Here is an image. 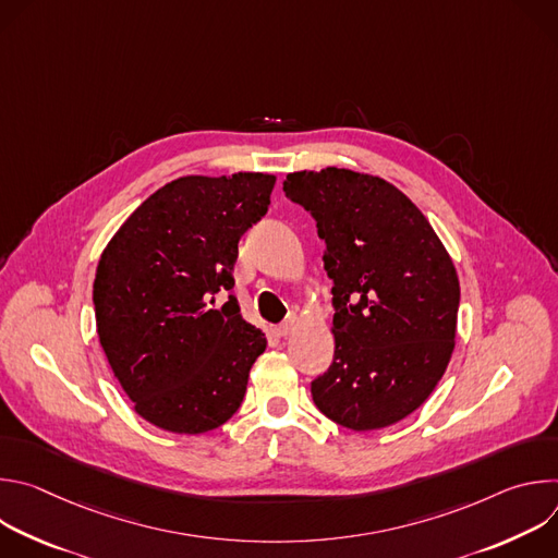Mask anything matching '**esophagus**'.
<instances>
[{
  "instance_id": "1",
  "label": "esophagus",
  "mask_w": 558,
  "mask_h": 558,
  "mask_svg": "<svg viewBox=\"0 0 558 558\" xmlns=\"http://www.w3.org/2000/svg\"><path fill=\"white\" fill-rule=\"evenodd\" d=\"M276 331H278V336L287 338V336L293 331V323H291V320H287V323H282V325L276 329Z\"/></svg>"
}]
</instances>
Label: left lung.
<instances>
[{"instance_id": "left-lung-1", "label": "left lung", "mask_w": 558, "mask_h": 558, "mask_svg": "<svg viewBox=\"0 0 558 558\" xmlns=\"http://www.w3.org/2000/svg\"><path fill=\"white\" fill-rule=\"evenodd\" d=\"M287 198L315 218L333 280V364L311 381L315 407L364 433L417 411L454 349L459 278L417 205L373 174L293 172Z\"/></svg>"}]
</instances>
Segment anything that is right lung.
<instances>
[{
	"instance_id": "add662e5",
	"label": "right lung",
	"mask_w": 558,
	"mask_h": 558,
	"mask_svg": "<svg viewBox=\"0 0 558 558\" xmlns=\"http://www.w3.org/2000/svg\"><path fill=\"white\" fill-rule=\"evenodd\" d=\"M274 174L181 177L145 198L101 254L93 287L97 333L134 411L156 428L222 426L267 347L233 289L238 241L271 203Z\"/></svg>"
}]
</instances>
